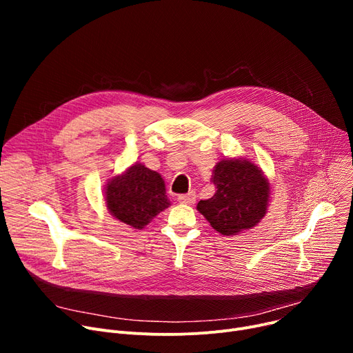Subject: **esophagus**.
<instances>
[{
    "label": "esophagus",
    "mask_w": 353,
    "mask_h": 353,
    "mask_svg": "<svg viewBox=\"0 0 353 353\" xmlns=\"http://www.w3.org/2000/svg\"><path fill=\"white\" fill-rule=\"evenodd\" d=\"M177 199L180 203H184V205H194L196 194L193 192H189L188 194H180Z\"/></svg>",
    "instance_id": "obj_1"
}]
</instances>
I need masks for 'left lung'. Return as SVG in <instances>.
<instances>
[{
  "label": "left lung",
  "instance_id": "1",
  "mask_svg": "<svg viewBox=\"0 0 353 353\" xmlns=\"http://www.w3.org/2000/svg\"><path fill=\"white\" fill-rule=\"evenodd\" d=\"M216 193L197 203V210L223 236L254 228L266 214L270 186L262 170L249 160L225 159L216 164Z\"/></svg>",
  "mask_w": 353,
  "mask_h": 353
}]
</instances>
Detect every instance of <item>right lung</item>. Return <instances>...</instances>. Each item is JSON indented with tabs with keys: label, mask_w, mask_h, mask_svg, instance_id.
Here are the masks:
<instances>
[{
	"label": "right lung",
	"mask_w": 353,
	"mask_h": 353,
	"mask_svg": "<svg viewBox=\"0 0 353 353\" xmlns=\"http://www.w3.org/2000/svg\"><path fill=\"white\" fill-rule=\"evenodd\" d=\"M108 212L133 229H143L160 212L170 206L161 176L141 163L113 177L105 189Z\"/></svg>",
	"instance_id": "obj_1"
}]
</instances>
